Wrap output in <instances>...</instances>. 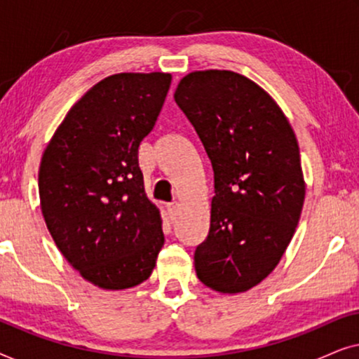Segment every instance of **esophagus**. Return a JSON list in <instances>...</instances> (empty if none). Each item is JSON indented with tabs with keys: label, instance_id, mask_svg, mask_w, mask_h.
I'll list each match as a JSON object with an SVG mask.
<instances>
[{
	"label": "esophagus",
	"instance_id": "obj_1",
	"mask_svg": "<svg viewBox=\"0 0 359 359\" xmlns=\"http://www.w3.org/2000/svg\"><path fill=\"white\" fill-rule=\"evenodd\" d=\"M166 210H168L170 219H173L175 215H176V212H178V204H176V203H170V204H166Z\"/></svg>",
	"mask_w": 359,
	"mask_h": 359
}]
</instances>
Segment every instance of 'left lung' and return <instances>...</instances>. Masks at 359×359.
<instances>
[{"label":"left lung","mask_w":359,"mask_h":359,"mask_svg":"<svg viewBox=\"0 0 359 359\" xmlns=\"http://www.w3.org/2000/svg\"><path fill=\"white\" fill-rule=\"evenodd\" d=\"M175 101L214 170L210 227L196 248V274L217 292H245L278 266L301 217L306 181L296 134L262 86L230 70L188 73Z\"/></svg>","instance_id":"8db88e82"}]
</instances>
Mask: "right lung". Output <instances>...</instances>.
<instances>
[{
  "instance_id": "add662e5",
  "label": "right lung",
  "mask_w": 359,
  "mask_h": 359,
  "mask_svg": "<svg viewBox=\"0 0 359 359\" xmlns=\"http://www.w3.org/2000/svg\"><path fill=\"white\" fill-rule=\"evenodd\" d=\"M170 85L161 72L104 78L72 106L42 154L39 196L48 232L81 278L106 291L149 279L165 243L137 155Z\"/></svg>"
}]
</instances>
